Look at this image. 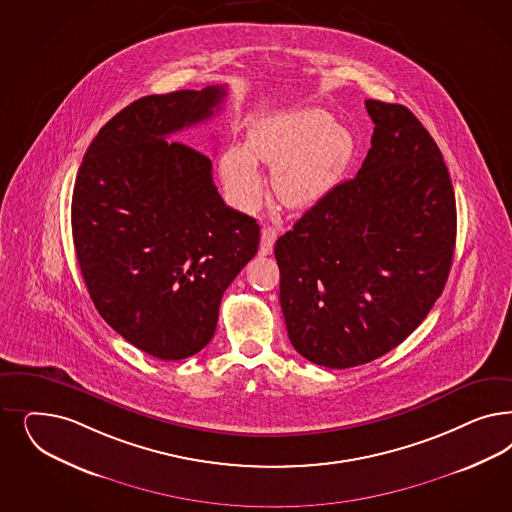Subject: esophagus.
I'll return each mask as SVG.
<instances>
[{"label":"esophagus","mask_w":512,"mask_h":512,"mask_svg":"<svg viewBox=\"0 0 512 512\" xmlns=\"http://www.w3.org/2000/svg\"><path fill=\"white\" fill-rule=\"evenodd\" d=\"M277 235H279L277 228L265 226L264 230H262V241H260V254H262V256L271 254L273 245H275V241H277Z\"/></svg>","instance_id":"esophagus-1"}]
</instances>
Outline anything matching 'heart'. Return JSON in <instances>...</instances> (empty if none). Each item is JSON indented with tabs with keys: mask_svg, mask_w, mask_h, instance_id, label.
I'll return each mask as SVG.
<instances>
[{
	"mask_svg": "<svg viewBox=\"0 0 512 512\" xmlns=\"http://www.w3.org/2000/svg\"><path fill=\"white\" fill-rule=\"evenodd\" d=\"M354 154V137L320 109L265 116L258 120L247 149L230 147L220 169L231 199L252 209L264 190L256 162L275 165L273 188L288 207H311L326 198Z\"/></svg>",
	"mask_w": 512,
	"mask_h": 512,
	"instance_id": "heart-1",
	"label": "heart"
}]
</instances>
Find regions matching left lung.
I'll list each match as a JSON object with an SVG mask.
<instances>
[{"label": "left lung", "instance_id": "obj_1", "mask_svg": "<svg viewBox=\"0 0 512 512\" xmlns=\"http://www.w3.org/2000/svg\"><path fill=\"white\" fill-rule=\"evenodd\" d=\"M375 128L354 179L337 184L275 243L290 343L309 362H373L443 294L456 199L443 154L403 105L367 99Z\"/></svg>", "mask_w": 512, "mask_h": 512}]
</instances>
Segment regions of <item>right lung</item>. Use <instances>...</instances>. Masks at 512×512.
Instances as JSON below:
<instances>
[{"label": "right lung", "mask_w": 512, "mask_h": 512, "mask_svg": "<svg viewBox=\"0 0 512 512\" xmlns=\"http://www.w3.org/2000/svg\"><path fill=\"white\" fill-rule=\"evenodd\" d=\"M224 86L145 96L113 116L79 167L71 228L84 284L133 347L173 362L213 339L220 301L260 226L228 207L211 158L167 141L215 115Z\"/></svg>", "instance_id": "add662e5"}]
</instances>
